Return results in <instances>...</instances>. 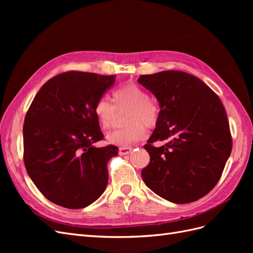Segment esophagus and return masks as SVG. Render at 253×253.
Instances as JSON below:
<instances>
[{
	"label": "esophagus",
	"mask_w": 253,
	"mask_h": 253,
	"mask_svg": "<svg viewBox=\"0 0 253 253\" xmlns=\"http://www.w3.org/2000/svg\"><path fill=\"white\" fill-rule=\"evenodd\" d=\"M132 152L131 148H119V154L120 155H127Z\"/></svg>",
	"instance_id": "34e87169"
}]
</instances>
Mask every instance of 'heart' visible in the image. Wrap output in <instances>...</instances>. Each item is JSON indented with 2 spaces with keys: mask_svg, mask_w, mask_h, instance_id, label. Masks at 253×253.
Instances as JSON below:
<instances>
[{
  "mask_svg": "<svg viewBox=\"0 0 253 253\" xmlns=\"http://www.w3.org/2000/svg\"><path fill=\"white\" fill-rule=\"evenodd\" d=\"M114 104L108 98L101 97L95 104V115L105 131L116 127L119 113L127 110L126 127L108 136L112 144L126 148L144 138L145 128L155 126L159 111L157 105L151 101L147 91L136 84H126L114 91Z\"/></svg>",
  "mask_w": 253,
  "mask_h": 253,
  "instance_id": "1",
  "label": "heart"
}]
</instances>
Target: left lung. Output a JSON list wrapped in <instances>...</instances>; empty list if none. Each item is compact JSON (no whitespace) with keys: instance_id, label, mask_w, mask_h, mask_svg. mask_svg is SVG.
Instances as JSON below:
<instances>
[{"instance_id":"8db88e82","label":"left lung","mask_w":253,"mask_h":253,"mask_svg":"<svg viewBox=\"0 0 253 253\" xmlns=\"http://www.w3.org/2000/svg\"><path fill=\"white\" fill-rule=\"evenodd\" d=\"M138 82L160 108L144 145L150 155L141 171L144 183L174 204L200 200L217 183L232 149L223 103L201 79L183 72L141 75ZM155 141L164 144L156 148Z\"/></svg>"}]
</instances>
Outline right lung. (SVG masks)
<instances>
[{
  "mask_svg": "<svg viewBox=\"0 0 253 253\" xmlns=\"http://www.w3.org/2000/svg\"><path fill=\"white\" fill-rule=\"evenodd\" d=\"M116 76L67 72L38 91L23 126L24 164L30 179L53 204L82 209L108 185L114 145L97 148L103 135L95 104Z\"/></svg>",
  "mask_w": 253,
  "mask_h": 253,
  "instance_id": "1",
  "label": "right lung"
}]
</instances>
